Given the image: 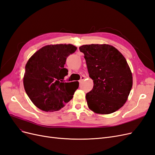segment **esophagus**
Masks as SVG:
<instances>
[{
    "mask_svg": "<svg viewBox=\"0 0 155 155\" xmlns=\"http://www.w3.org/2000/svg\"><path fill=\"white\" fill-rule=\"evenodd\" d=\"M85 76H82L81 77V79H80V80H79V83H81L83 81V80L84 79H85Z\"/></svg>",
    "mask_w": 155,
    "mask_h": 155,
    "instance_id": "esophagus-1",
    "label": "esophagus"
}]
</instances>
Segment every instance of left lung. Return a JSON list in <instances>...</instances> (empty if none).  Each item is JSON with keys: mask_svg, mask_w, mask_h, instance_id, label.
Wrapping results in <instances>:
<instances>
[{"mask_svg": "<svg viewBox=\"0 0 155 155\" xmlns=\"http://www.w3.org/2000/svg\"><path fill=\"white\" fill-rule=\"evenodd\" d=\"M84 54L88 72L94 82L87 93L89 109L97 114L112 113L126 102L133 86L127 62L120 51L109 45H86L79 47Z\"/></svg>", "mask_w": 155, "mask_h": 155, "instance_id": "obj_1", "label": "left lung"}]
</instances>
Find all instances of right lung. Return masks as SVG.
Listing matches in <instances>:
<instances>
[{
    "label": "right lung",
    "instance_id": "obj_1",
    "mask_svg": "<svg viewBox=\"0 0 155 155\" xmlns=\"http://www.w3.org/2000/svg\"><path fill=\"white\" fill-rule=\"evenodd\" d=\"M77 47L72 45H46L33 55L25 67L23 83L30 99L46 112L59 110L72 99L79 83L63 82L68 75L64 68L68 56Z\"/></svg>",
    "mask_w": 155,
    "mask_h": 155
}]
</instances>
